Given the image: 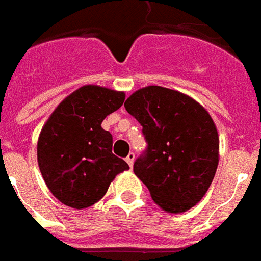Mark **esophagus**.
<instances>
[{"label":"esophagus","mask_w":261,"mask_h":261,"mask_svg":"<svg viewBox=\"0 0 261 261\" xmlns=\"http://www.w3.org/2000/svg\"><path fill=\"white\" fill-rule=\"evenodd\" d=\"M133 161H135V153H129L126 157V163L129 164V167H132Z\"/></svg>","instance_id":"obj_1"}]
</instances>
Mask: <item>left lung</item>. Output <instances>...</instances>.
<instances>
[{
	"label": "left lung",
	"mask_w": 261,
	"mask_h": 261,
	"mask_svg": "<svg viewBox=\"0 0 261 261\" xmlns=\"http://www.w3.org/2000/svg\"><path fill=\"white\" fill-rule=\"evenodd\" d=\"M143 126L147 149L133 171L154 203L185 213L201 200L218 165L220 140L206 108L184 93L161 86L139 89L125 101Z\"/></svg>",
	"instance_id": "left-lung-1"
}]
</instances>
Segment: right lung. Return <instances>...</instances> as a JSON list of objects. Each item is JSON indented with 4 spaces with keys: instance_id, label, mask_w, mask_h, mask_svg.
Wrapping results in <instances>:
<instances>
[{
    "instance_id": "obj_1",
    "label": "right lung",
    "mask_w": 261,
    "mask_h": 261,
    "mask_svg": "<svg viewBox=\"0 0 261 261\" xmlns=\"http://www.w3.org/2000/svg\"><path fill=\"white\" fill-rule=\"evenodd\" d=\"M125 93L87 85L64 98L47 119L37 142V161L45 185L65 206L86 208L108 191L129 165L112 154V135L101 128Z\"/></svg>"
}]
</instances>
